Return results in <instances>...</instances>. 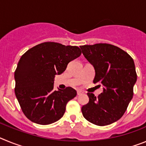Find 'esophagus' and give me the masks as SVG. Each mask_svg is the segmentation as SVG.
Instances as JSON below:
<instances>
[{
  "instance_id": "esophagus-1",
  "label": "esophagus",
  "mask_w": 146,
  "mask_h": 146,
  "mask_svg": "<svg viewBox=\"0 0 146 146\" xmlns=\"http://www.w3.org/2000/svg\"><path fill=\"white\" fill-rule=\"evenodd\" d=\"M77 94L78 96H80V95H82V94H83V92H82V91H77Z\"/></svg>"
}]
</instances>
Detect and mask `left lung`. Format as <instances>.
Masks as SVG:
<instances>
[{"instance_id": "left-lung-1", "label": "left lung", "mask_w": 146, "mask_h": 146, "mask_svg": "<svg viewBox=\"0 0 146 146\" xmlns=\"http://www.w3.org/2000/svg\"><path fill=\"white\" fill-rule=\"evenodd\" d=\"M80 47L94 68V83L99 82L103 86V92L98 97L88 93L89 102L82 107V115L94 124H111L123 116L133 96L137 81L133 59L123 50L110 44Z\"/></svg>"}]
</instances>
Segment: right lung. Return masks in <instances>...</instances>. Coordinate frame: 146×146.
Listing matches in <instances>:
<instances>
[{
	"label": "right lung",
	"mask_w": 146,
	"mask_h": 146,
	"mask_svg": "<svg viewBox=\"0 0 146 146\" xmlns=\"http://www.w3.org/2000/svg\"><path fill=\"white\" fill-rule=\"evenodd\" d=\"M81 53L77 46L48 42L36 45L22 55L15 72V92L30 121L47 125L63 117L67 102L75 97L77 91L71 87L54 91V78Z\"/></svg>",
	"instance_id": "1"
}]
</instances>
